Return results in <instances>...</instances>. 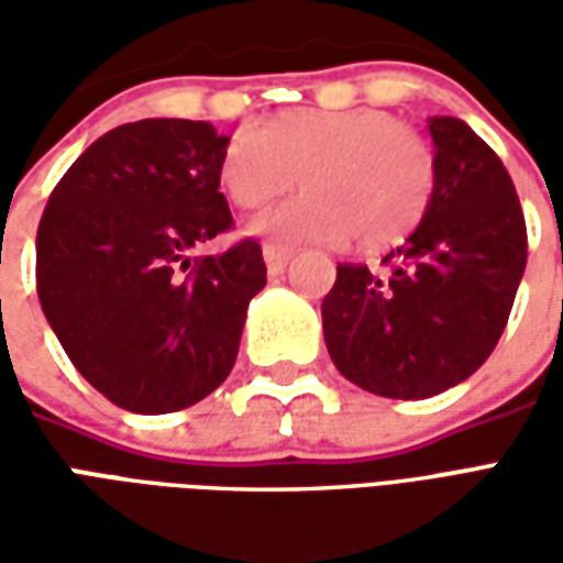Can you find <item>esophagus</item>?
Returning a JSON list of instances; mask_svg holds the SVG:
<instances>
[{"mask_svg":"<svg viewBox=\"0 0 563 563\" xmlns=\"http://www.w3.org/2000/svg\"><path fill=\"white\" fill-rule=\"evenodd\" d=\"M292 253H295L292 246H283V244H265V246H262V256H265L268 274H283V268L289 265Z\"/></svg>","mask_w":563,"mask_h":563,"instance_id":"obj_1","label":"esophagus"}]
</instances>
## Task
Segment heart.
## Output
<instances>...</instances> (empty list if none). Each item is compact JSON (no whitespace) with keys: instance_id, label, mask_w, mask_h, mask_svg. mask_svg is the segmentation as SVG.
Returning a JSON list of instances; mask_svg holds the SVG:
<instances>
[{"instance_id":"1","label":"heart","mask_w":563,"mask_h":563,"mask_svg":"<svg viewBox=\"0 0 563 563\" xmlns=\"http://www.w3.org/2000/svg\"><path fill=\"white\" fill-rule=\"evenodd\" d=\"M298 174L307 192L256 217L250 232L383 250L413 232L437 189L431 144L379 108H298L265 129H238L222 150L220 186L241 210L265 208Z\"/></svg>"}]
</instances>
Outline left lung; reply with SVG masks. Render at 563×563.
Segmentation results:
<instances>
[{
  "mask_svg": "<svg viewBox=\"0 0 563 563\" xmlns=\"http://www.w3.org/2000/svg\"><path fill=\"white\" fill-rule=\"evenodd\" d=\"M437 189L389 271L338 265L322 301L334 367L358 389L422 401L492 355L516 301L528 232L504 162L459 117H431Z\"/></svg>",
  "mask_w": 563,
  "mask_h": 563,
  "instance_id": "1",
  "label": "left lung"
}]
</instances>
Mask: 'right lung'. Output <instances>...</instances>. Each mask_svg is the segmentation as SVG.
I'll return each instance as SVG.
<instances>
[{
    "instance_id": "obj_1",
    "label": "right lung",
    "mask_w": 563,
    "mask_h": 563,
    "mask_svg": "<svg viewBox=\"0 0 563 563\" xmlns=\"http://www.w3.org/2000/svg\"><path fill=\"white\" fill-rule=\"evenodd\" d=\"M225 144L196 120L117 126L80 153L44 208V317L80 377L129 413H174L222 386L265 286L250 238L189 256L232 225L220 192Z\"/></svg>"
}]
</instances>
